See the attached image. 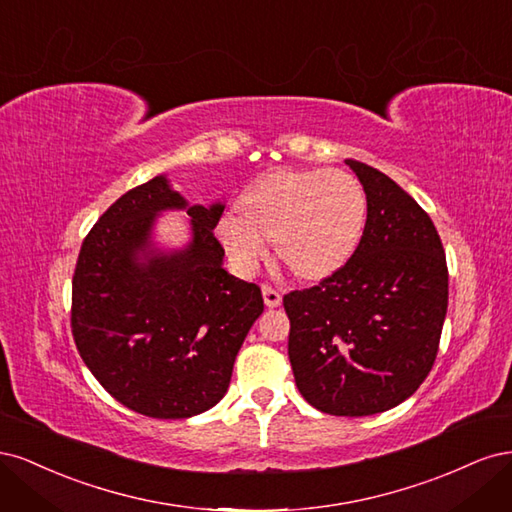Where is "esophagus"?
<instances>
[{
	"label": "esophagus",
	"instance_id": "esophagus-1",
	"mask_svg": "<svg viewBox=\"0 0 512 512\" xmlns=\"http://www.w3.org/2000/svg\"><path fill=\"white\" fill-rule=\"evenodd\" d=\"M262 299H265L267 307H277L282 303V294H280V290H275L273 286L265 284L262 286Z\"/></svg>",
	"mask_w": 512,
	"mask_h": 512
}]
</instances>
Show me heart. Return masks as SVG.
<instances>
[{"label": "heart", "mask_w": 512, "mask_h": 512, "mask_svg": "<svg viewBox=\"0 0 512 512\" xmlns=\"http://www.w3.org/2000/svg\"><path fill=\"white\" fill-rule=\"evenodd\" d=\"M241 215L226 213L218 235L235 267L250 275L269 254L303 280H322L342 269L361 243L367 198L344 170H273L247 190Z\"/></svg>", "instance_id": "heart-1"}]
</instances>
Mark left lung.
<instances>
[{"instance_id": "1", "label": "left lung", "mask_w": 512, "mask_h": 512, "mask_svg": "<svg viewBox=\"0 0 512 512\" xmlns=\"http://www.w3.org/2000/svg\"><path fill=\"white\" fill-rule=\"evenodd\" d=\"M367 196L359 247L318 286L284 297L288 359L309 406L333 416L391 410L433 367L448 307L436 226L399 185L346 160Z\"/></svg>"}]
</instances>
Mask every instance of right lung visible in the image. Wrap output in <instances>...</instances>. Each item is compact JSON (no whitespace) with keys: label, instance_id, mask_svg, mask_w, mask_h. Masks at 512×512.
Returning a JSON list of instances; mask_svg holds the SVG:
<instances>
[{"label":"right lung","instance_id":"add662e5","mask_svg":"<svg viewBox=\"0 0 512 512\" xmlns=\"http://www.w3.org/2000/svg\"><path fill=\"white\" fill-rule=\"evenodd\" d=\"M164 210L191 215L193 239L160 251ZM224 205H188L164 175L123 194L81 245L72 335L91 374L119 404L151 418H190L226 395L245 335L265 309L256 284L230 275L213 237Z\"/></svg>","mask_w":512,"mask_h":512}]
</instances>
